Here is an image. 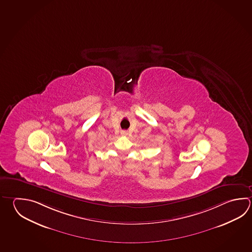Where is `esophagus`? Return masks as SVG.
I'll return each instance as SVG.
<instances>
[{"mask_svg":"<svg viewBox=\"0 0 252 252\" xmlns=\"http://www.w3.org/2000/svg\"><path fill=\"white\" fill-rule=\"evenodd\" d=\"M121 134L124 135V136H126L128 133H127V131H126V130H123V131H121Z\"/></svg>","mask_w":252,"mask_h":252,"instance_id":"1","label":"esophagus"}]
</instances>
